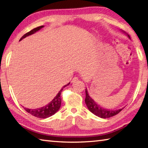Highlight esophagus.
<instances>
[{
  "mask_svg": "<svg viewBox=\"0 0 148 148\" xmlns=\"http://www.w3.org/2000/svg\"><path fill=\"white\" fill-rule=\"evenodd\" d=\"M77 80H78V77H74L73 79H72V83H75V82H76Z\"/></svg>",
  "mask_w": 148,
  "mask_h": 148,
  "instance_id": "obj_1",
  "label": "esophagus"
}]
</instances>
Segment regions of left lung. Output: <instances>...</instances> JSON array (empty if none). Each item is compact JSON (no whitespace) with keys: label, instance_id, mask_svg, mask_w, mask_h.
I'll list each match as a JSON object with an SVG mask.
<instances>
[{"label":"left lung","instance_id":"obj_1","mask_svg":"<svg viewBox=\"0 0 148 148\" xmlns=\"http://www.w3.org/2000/svg\"><path fill=\"white\" fill-rule=\"evenodd\" d=\"M128 37L130 38V36L128 35ZM85 102L87 105V107L90 112H91L92 114L95 116L101 117V118H109L112 116H114L119 114L121 110L124 108H121L119 110H113L106 109L104 108L101 107L99 104H97L93 100H92L88 94L87 90L86 89V99Z\"/></svg>","mask_w":148,"mask_h":148}]
</instances>
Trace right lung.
I'll return each instance as SVG.
<instances>
[{
	"mask_svg": "<svg viewBox=\"0 0 148 148\" xmlns=\"http://www.w3.org/2000/svg\"><path fill=\"white\" fill-rule=\"evenodd\" d=\"M42 27H44L43 25L38 27H36V28H34L32 30H31V31H29L27 32V33L25 34L23 36L21 37V39L19 40V41L21 40L22 39L25 38V37L29 36V35H31L32 34L35 33L36 31H38L40 29H41ZM69 84H70V82L68 84L65 85V86L62 87V88L60 90L59 92H58V94L56 95V97H55V98L49 102V103L46 105V106L39 108H36V109H29V108H25L24 109L25 110V111H27L28 113L31 114L32 116L38 117V118L45 119L53 116V115H54L57 111H58L59 109L60 108V107H61V94L62 92V91L63 90V89L65 87L69 86Z\"/></svg>",
	"mask_w": 148,
	"mask_h": 148,
	"instance_id": "1",
	"label": "right lung"
}]
</instances>
